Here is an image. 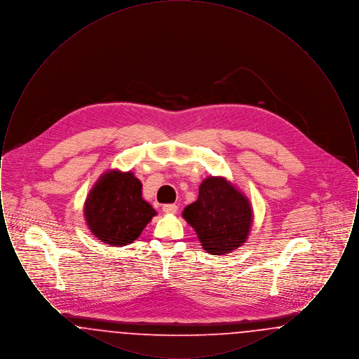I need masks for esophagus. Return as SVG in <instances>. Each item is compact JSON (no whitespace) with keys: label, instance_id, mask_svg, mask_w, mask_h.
<instances>
[{"label":"esophagus","instance_id":"esophagus-1","mask_svg":"<svg viewBox=\"0 0 359 359\" xmlns=\"http://www.w3.org/2000/svg\"><path fill=\"white\" fill-rule=\"evenodd\" d=\"M163 211L165 212V214H176L177 212V205H163Z\"/></svg>","mask_w":359,"mask_h":359}]
</instances>
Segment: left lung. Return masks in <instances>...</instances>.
<instances>
[{"label": "left lung", "instance_id": "1", "mask_svg": "<svg viewBox=\"0 0 359 359\" xmlns=\"http://www.w3.org/2000/svg\"><path fill=\"white\" fill-rule=\"evenodd\" d=\"M182 215L195 230L202 248L215 256L229 255L242 246L255 218L248 196L223 176L205 177L198 199Z\"/></svg>", "mask_w": 359, "mask_h": 359}]
</instances>
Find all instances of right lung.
<instances>
[{
  "label": "right lung",
  "mask_w": 359,
  "mask_h": 359,
  "mask_svg": "<svg viewBox=\"0 0 359 359\" xmlns=\"http://www.w3.org/2000/svg\"><path fill=\"white\" fill-rule=\"evenodd\" d=\"M156 210L142 198V183L132 171L103 172L90 189L83 205L91 234L110 246L133 243Z\"/></svg>",
  "instance_id": "1"
}]
</instances>
